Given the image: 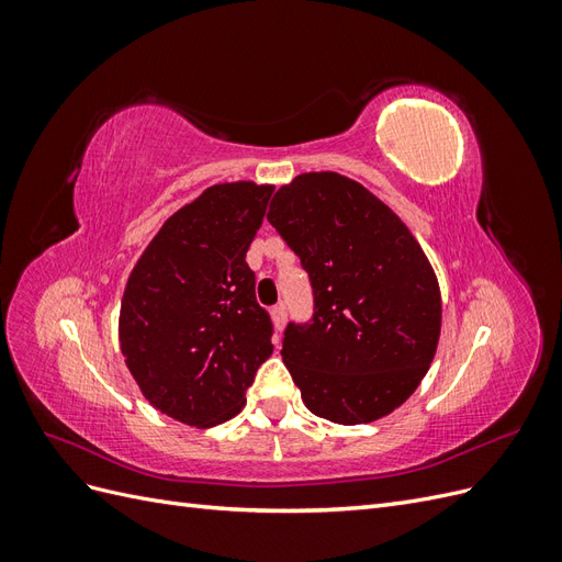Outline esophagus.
<instances>
[{"mask_svg":"<svg viewBox=\"0 0 562 562\" xmlns=\"http://www.w3.org/2000/svg\"><path fill=\"white\" fill-rule=\"evenodd\" d=\"M271 318H274L277 330H283V326H285V304L283 302H279L277 307L271 310Z\"/></svg>","mask_w":562,"mask_h":562,"instance_id":"obj_1","label":"esophagus"}]
</instances>
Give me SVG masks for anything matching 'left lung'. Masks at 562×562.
<instances>
[{"instance_id":"obj_1","label":"left lung","mask_w":562,"mask_h":562,"mask_svg":"<svg viewBox=\"0 0 562 562\" xmlns=\"http://www.w3.org/2000/svg\"><path fill=\"white\" fill-rule=\"evenodd\" d=\"M267 220L307 271L312 318L283 333V363L310 411L335 424L389 415L419 386L440 335V291L401 217L339 173H304Z\"/></svg>"}]
</instances>
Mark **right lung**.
<instances>
[{"label":"right lung","instance_id":"obj_1","mask_svg":"<svg viewBox=\"0 0 562 562\" xmlns=\"http://www.w3.org/2000/svg\"><path fill=\"white\" fill-rule=\"evenodd\" d=\"M274 187L213 184L166 220L133 267L119 342L143 396L190 427H215L246 403L271 356V318L246 262Z\"/></svg>","mask_w":562,"mask_h":562}]
</instances>
